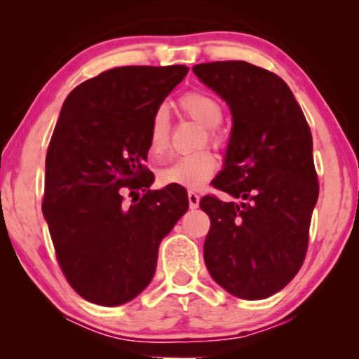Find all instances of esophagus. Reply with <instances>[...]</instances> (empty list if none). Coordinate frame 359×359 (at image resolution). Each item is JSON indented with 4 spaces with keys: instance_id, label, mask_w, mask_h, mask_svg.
Segmentation results:
<instances>
[{
    "instance_id": "1",
    "label": "esophagus",
    "mask_w": 359,
    "mask_h": 359,
    "mask_svg": "<svg viewBox=\"0 0 359 359\" xmlns=\"http://www.w3.org/2000/svg\"><path fill=\"white\" fill-rule=\"evenodd\" d=\"M199 194L194 193V191H189L188 193V201H189V208L191 209H196L199 205Z\"/></svg>"
}]
</instances>
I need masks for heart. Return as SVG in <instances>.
Returning a JSON list of instances; mask_svg holds the SVG:
<instances>
[{
    "instance_id": "1",
    "label": "heart",
    "mask_w": 359,
    "mask_h": 359,
    "mask_svg": "<svg viewBox=\"0 0 359 359\" xmlns=\"http://www.w3.org/2000/svg\"><path fill=\"white\" fill-rule=\"evenodd\" d=\"M180 109L184 112L189 119L198 124L208 127L203 140L210 145H222V137L217 132V127L224 119V111L220 102L212 95L204 91H188L180 97ZM171 139V119L166 107H158L151 116L149 126V135H147V145L149 154L154 158L163 156L170 149ZM217 171V160L209 150H201L198 154L180 156L171 161L170 165L163 166L158 171V180L161 184L183 186L188 189H199L212 178Z\"/></svg>"
}]
</instances>
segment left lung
Segmentation results:
<instances>
[{"label": "left lung", "mask_w": 359, "mask_h": 359, "mask_svg": "<svg viewBox=\"0 0 359 359\" xmlns=\"http://www.w3.org/2000/svg\"><path fill=\"white\" fill-rule=\"evenodd\" d=\"M193 72L232 112L224 170L212 181L242 203L204 196V262L225 291L257 301L287 286L306 258L318 198L312 134L289 86L242 60L199 63Z\"/></svg>", "instance_id": "8db88e82"}]
</instances>
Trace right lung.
Instances as JSON below:
<instances>
[{"label":"right lung","instance_id":"add662e5","mask_svg":"<svg viewBox=\"0 0 359 359\" xmlns=\"http://www.w3.org/2000/svg\"><path fill=\"white\" fill-rule=\"evenodd\" d=\"M188 70L111 68L63 102L47 149L42 212L68 284L97 306H121L149 286L160 242L189 208L178 186L149 189L154 175L144 165L151 116Z\"/></svg>","mask_w":359,"mask_h":359}]
</instances>
